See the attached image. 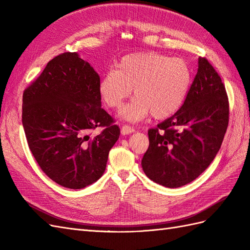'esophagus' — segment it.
Returning a JSON list of instances; mask_svg holds the SVG:
<instances>
[{"label":"esophagus","mask_w":250,"mask_h":250,"mask_svg":"<svg viewBox=\"0 0 250 250\" xmlns=\"http://www.w3.org/2000/svg\"><path fill=\"white\" fill-rule=\"evenodd\" d=\"M134 132H135V129L130 125H124L121 127V134H123V135H127V134H131Z\"/></svg>","instance_id":"obj_1"}]
</instances>
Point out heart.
I'll list each match as a JSON object with an SVG mask.
<instances>
[{
	"label": "heart",
	"instance_id": "1",
	"mask_svg": "<svg viewBox=\"0 0 250 250\" xmlns=\"http://www.w3.org/2000/svg\"><path fill=\"white\" fill-rule=\"evenodd\" d=\"M191 80V69L182 58L154 52L134 53L124 56L116 70L102 75L98 91L105 105L119 108L134 89L136 96L120 112L125 120H142L150 113L156 119H164L180 110Z\"/></svg>",
	"mask_w": 250,
	"mask_h": 250
}]
</instances>
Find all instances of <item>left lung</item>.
Listing matches in <instances>:
<instances>
[{
    "label": "left lung",
    "mask_w": 250,
    "mask_h": 250,
    "mask_svg": "<svg viewBox=\"0 0 250 250\" xmlns=\"http://www.w3.org/2000/svg\"><path fill=\"white\" fill-rule=\"evenodd\" d=\"M228 121L225 85L209 61L201 57L180 110L148 131L149 148L142 159L146 175L168 188L194 181L219 152Z\"/></svg>",
    "instance_id": "8db88e82"
}]
</instances>
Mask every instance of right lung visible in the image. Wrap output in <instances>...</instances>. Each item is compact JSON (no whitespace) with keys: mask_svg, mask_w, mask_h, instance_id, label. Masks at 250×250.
Masks as SVG:
<instances>
[{"mask_svg":"<svg viewBox=\"0 0 250 250\" xmlns=\"http://www.w3.org/2000/svg\"><path fill=\"white\" fill-rule=\"evenodd\" d=\"M100 78L77 53L50 60L24 89L22 124L29 149L50 180L69 189L98 181L120 129L101 107ZM96 127L103 131L96 137Z\"/></svg>","mask_w":250,"mask_h":250,"instance_id":"1","label":"right lung"}]
</instances>
